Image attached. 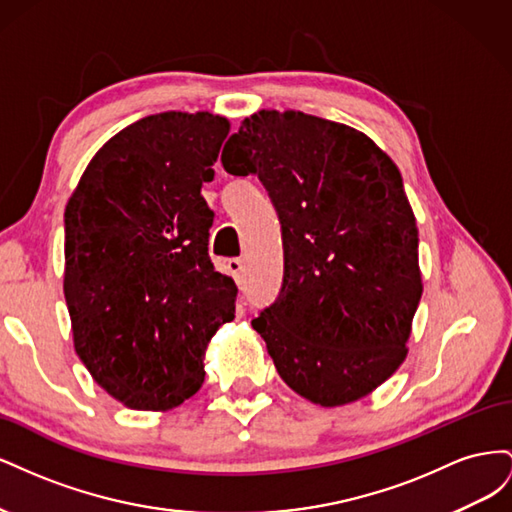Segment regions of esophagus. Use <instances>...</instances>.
I'll use <instances>...</instances> for the list:
<instances>
[{
    "mask_svg": "<svg viewBox=\"0 0 512 512\" xmlns=\"http://www.w3.org/2000/svg\"><path fill=\"white\" fill-rule=\"evenodd\" d=\"M228 271L235 277V282H241V275H243V260L241 258H230L228 260Z\"/></svg>",
    "mask_w": 512,
    "mask_h": 512,
    "instance_id": "esophagus-1",
    "label": "esophagus"
}]
</instances>
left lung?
<instances>
[{
    "label": "left lung",
    "mask_w": 512,
    "mask_h": 512,
    "mask_svg": "<svg viewBox=\"0 0 512 512\" xmlns=\"http://www.w3.org/2000/svg\"><path fill=\"white\" fill-rule=\"evenodd\" d=\"M222 164L258 175L282 222L284 284L252 320L277 374L324 408L376 391L406 361L423 294L395 162L344 123L258 111L228 138Z\"/></svg>",
    "instance_id": "left-lung-1"
}]
</instances>
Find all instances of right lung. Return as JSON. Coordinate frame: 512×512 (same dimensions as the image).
Listing matches in <instances>:
<instances>
[{"label": "right lung", "mask_w": 512, "mask_h": 512, "mask_svg": "<svg viewBox=\"0 0 512 512\" xmlns=\"http://www.w3.org/2000/svg\"><path fill=\"white\" fill-rule=\"evenodd\" d=\"M228 130L211 113L138 119L98 149L66 205L74 350L132 410L192 397L209 339L235 318L237 286L213 269V211L200 196Z\"/></svg>", "instance_id": "right-lung-1"}]
</instances>
